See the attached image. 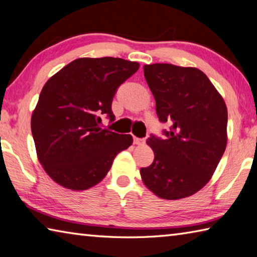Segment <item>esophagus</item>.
Masks as SVG:
<instances>
[{"instance_id": "34e87169", "label": "esophagus", "mask_w": 257, "mask_h": 257, "mask_svg": "<svg viewBox=\"0 0 257 257\" xmlns=\"http://www.w3.org/2000/svg\"><path fill=\"white\" fill-rule=\"evenodd\" d=\"M134 144L135 145H143V144H145V139L134 137Z\"/></svg>"}]
</instances>
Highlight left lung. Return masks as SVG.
I'll list each match as a JSON object with an SVG mask.
<instances>
[{"instance_id": "8db88e82", "label": "left lung", "mask_w": 257, "mask_h": 257, "mask_svg": "<svg viewBox=\"0 0 257 257\" xmlns=\"http://www.w3.org/2000/svg\"><path fill=\"white\" fill-rule=\"evenodd\" d=\"M144 75L166 139L152 136L154 162L142 167L146 188L165 200L197 193L211 179L227 146V106L206 74L172 64L145 65Z\"/></svg>"}]
</instances>
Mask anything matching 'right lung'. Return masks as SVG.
I'll list each match as a JSON object with an SVG mask.
<instances>
[{"label": "right lung", "instance_id": "add662e5", "mask_svg": "<svg viewBox=\"0 0 257 257\" xmlns=\"http://www.w3.org/2000/svg\"><path fill=\"white\" fill-rule=\"evenodd\" d=\"M139 68L122 58H77L46 82L31 115L38 161L51 180L83 191L104 179L114 157L133 144L132 135L100 128L114 120L116 88Z\"/></svg>", "mask_w": 257, "mask_h": 257}]
</instances>
